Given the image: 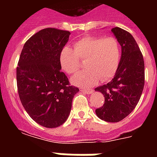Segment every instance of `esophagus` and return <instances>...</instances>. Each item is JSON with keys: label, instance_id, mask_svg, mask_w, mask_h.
Here are the masks:
<instances>
[{"label": "esophagus", "instance_id": "34e87169", "mask_svg": "<svg viewBox=\"0 0 157 157\" xmlns=\"http://www.w3.org/2000/svg\"><path fill=\"white\" fill-rule=\"evenodd\" d=\"M80 90L86 94H91L93 92V90L90 88H80Z\"/></svg>", "mask_w": 157, "mask_h": 157}]
</instances>
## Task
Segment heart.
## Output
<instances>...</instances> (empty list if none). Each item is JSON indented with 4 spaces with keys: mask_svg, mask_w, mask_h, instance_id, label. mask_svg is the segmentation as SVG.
Instances as JSON below:
<instances>
[{
    "mask_svg": "<svg viewBox=\"0 0 157 157\" xmlns=\"http://www.w3.org/2000/svg\"><path fill=\"white\" fill-rule=\"evenodd\" d=\"M121 46L113 36H87L74 43L73 50L65 46L60 52L59 62L62 68L69 75H73L86 61V70L71 78L74 85L89 87L101 79L107 81L117 73L121 62Z\"/></svg>",
    "mask_w": 157,
    "mask_h": 157,
    "instance_id": "obj_1",
    "label": "heart"
}]
</instances>
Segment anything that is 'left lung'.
<instances>
[{
    "label": "left lung",
    "instance_id": "8db88e82",
    "mask_svg": "<svg viewBox=\"0 0 157 157\" xmlns=\"http://www.w3.org/2000/svg\"><path fill=\"white\" fill-rule=\"evenodd\" d=\"M112 32L121 45V58L114 78L95 89L105 98L104 104L95 112L103 121L118 122L130 114L139 103L145 83V69L144 57L133 36L118 27Z\"/></svg>",
    "mask_w": 157,
    "mask_h": 157
}]
</instances>
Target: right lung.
Instances as JSON below:
<instances>
[{
  "label": "right lung",
  "instance_id": "right-lung-1",
  "mask_svg": "<svg viewBox=\"0 0 157 157\" xmlns=\"http://www.w3.org/2000/svg\"><path fill=\"white\" fill-rule=\"evenodd\" d=\"M68 31L47 28L32 36L23 45L17 67L19 98L33 121L46 128L66 121L74 95L79 89L71 86L59 62L67 42Z\"/></svg>",
  "mask_w": 157,
  "mask_h": 157
}]
</instances>
